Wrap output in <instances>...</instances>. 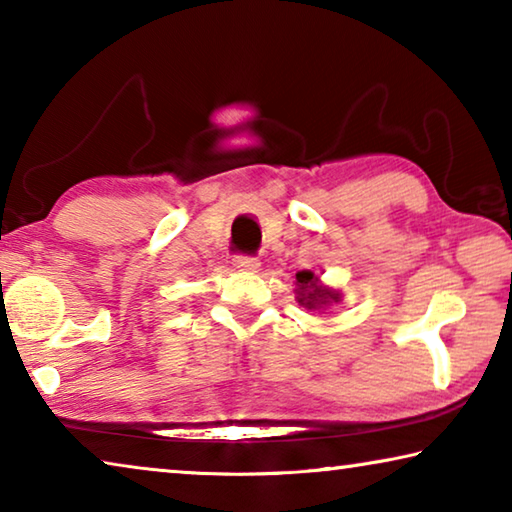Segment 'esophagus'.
<instances>
[{
  "mask_svg": "<svg viewBox=\"0 0 512 512\" xmlns=\"http://www.w3.org/2000/svg\"><path fill=\"white\" fill-rule=\"evenodd\" d=\"M232 264H235L237 271H244V273H253L259 268V259L257 257H250V255H237L232 259Z\"/></svg>",
  "mask_w": 512,
  "mask_h": 512,
  "instance_id": "obj_1",
  "label": "esophagus"
}]
</instances>
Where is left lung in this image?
Returning <instances> with one entry per match:
<instances>
[{"label": "left lung", "mask_w": 512, "mask_h": 512, "mask_svg": "<svg viewBox=\"0 0 512 512\" xmlns=\"http://www.w3.org/2000/svg\"><path fill=\"white\" fill-rule=\"evenodd\" d=\"M296 293H298V302L307 309H323L329 302H339L341 293L332 291L320 284L314 271H300L296 273Z\"/></svg>", "instance_id": "1"}]
</instances>
